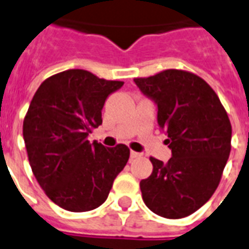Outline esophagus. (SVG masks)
Instances as JSON below:
<instances>
[{
  "mask_svg": "<svg viewBox=\"0 0 249 249\" xmlns=\"http://www.w3.org/2000/svg\"><path fill=\"white\" fill-rule=\"evenodd\" d=\"M140 156H141L140 152L130 151V158H132V159H137V158H140Z\"/></svg>",
  "mask_w": 249,
  "mask_h": 249,
  "instance_id": "1",
  "label": "esophagus"
}]
</instances>
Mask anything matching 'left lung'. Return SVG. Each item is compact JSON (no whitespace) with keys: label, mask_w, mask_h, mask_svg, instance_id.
Here are the masks:
<instances>
[{"label":"left lung","mask_w":249,"mask_h":249,"mask_svg":"<svg viewBox=\"0 0 249 249\" xmlns=\"http://www.w3.org/2000/svg\"><path fill=\"white\" fill-rule=\"evenodd\" d=\"M158 106V124L168 136L172 158H150L154 170L140 182L148 209L165 218L196 212L220 183L231 150V124L220 98L199 76L166 70L134 79Z\"/></svg>","instance_id":"1"}]
</instances>
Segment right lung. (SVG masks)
<instances>
[{
  "label": "right lung",
  "mask_w": 249,
  "mask_h": 249,
  "mask_svg": "<svg viewBox=\"0 0 249 249\" xmlns=\"http://www.w3.org/2000/svg\"><path fill=\"white\" fill-rule=\"evenodd\" d=\"M123 81L68 70L41 84L23 123L32 172L49 199L70 212H86L106 201L129 159L125 144L106 147L88 141L102 124V108Z\"/></svg>",
  "instance_id": "obj_1"
}]
</instances>
